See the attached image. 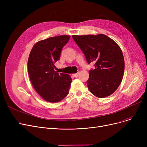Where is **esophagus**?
<instances>
[{
    "instance_id": "esophagus-1",
    "label": "esophagus",
    "mask_w": 147,
    "mask_h": 147,
    "mask_svg": "<svg viewBox=\"0 0 147 147\" xmlns=\"http://www.w3.org/2000/svg\"><path fill=\"white\" fill-rule=\"evenodd\" d=\"M79 74H80V73H79V72H78V73H76V74H73V76L74 77H75V78H78V77L79 76Z\"/></svg>"
}]
</instances>
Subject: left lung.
Masks as SVG:
<instances>
[{
    "instance_id": "1",
    "label": "left lung",
    "mask_w": 147,
    "mask_h": 147,
    "mask_svg": "<svg viewBox=\"0 0 147 147\" xmlns=\"http://www.w3.org/2000/svg\"><path fill=\"white\" fill-rule=\"evenodd\" d=\"M72 37L88 64L95 63V68L89 70V91L99 98L111 95L119 88L124 74L125 60L120 46L102 34Z\"/></svg>"
}]
</instances>
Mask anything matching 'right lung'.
Returning a JSON list of instances; mask_svg holds the SVG:
<instances>
[{
	"label": "right lung",
	"mask_w": 147,
	"mask_h": 147,
	"mask_svg": "<svg viewBox=\"0 0 147 147\" xmlns=\"http://www.w3.org/2000/svg\"><path fill=\"white\" fill-rule=\"evenodd\" d=\"M69 38L62 35L38 41L30 53L27 67L30 81L38 94L48 102H59L68 94L71 77L56 72L54 64Z\"/></svg>",
	"instance_id": "add662e5"
}]
</instances>
